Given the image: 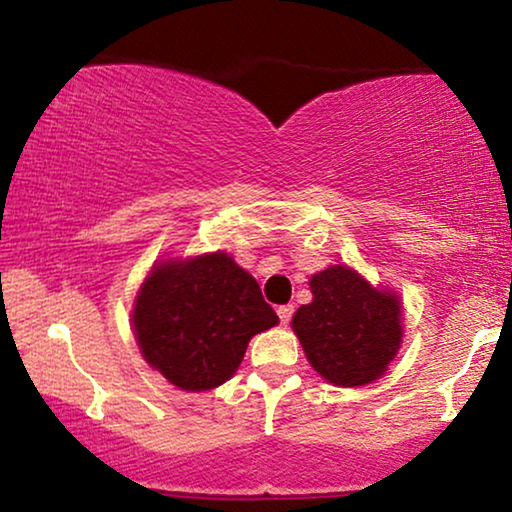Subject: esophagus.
<instances>
[{
  "label": "esophagus",
  "mask_w": 512,
  "mask_h": 512,
  "mask_svg": "<svg viewBox=\"0 0 512 512\" xmlns=\"http://www.w3.org/2000/svg\"><path fill=\"white\" fill-rule=\"evenodd\" d=\"M277 314H279V321H282V324L286 326L291 321V317H293V305H282L277 310Z\"/></svg>",
  "instance_id": "1"
}]
</instances>
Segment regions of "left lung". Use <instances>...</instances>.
I'll return each mask as SVG.
<instances>
[{"mask_svg": "<svg viewBox=\"0 0 512 512\" xmlns=\"http://www.w3.org/2000/svg\"><path fill=\"white\" fill-rule=\"evenodd\" d=\"M310 291L312 303L291 319L310 366L335 387L380 380L403 342L401 298L349 265L312 275Z\"/></svg>", "mask_w": 512, "mask_h": 512, "instance_id": "left-lung-1", "label": "left lung"}]
</instances>
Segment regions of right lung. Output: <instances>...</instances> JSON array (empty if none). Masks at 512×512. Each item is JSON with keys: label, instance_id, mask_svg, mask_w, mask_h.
Wrapping results in <instances>:
<instances>
[{"label": "right lung", "instance_id": "obj_1", "mask_svg": "<svg viewBox=\"0 0 512 512\" xmlns=\"http://www.w3.org/2000/svg\"><path fill=\"white\" fill-rule=\"evenodd\" d=\"M130 319L144 361L181 391L230 380L249 340L279 324L256 279L226 251L153 263Z\"/></svg>", "mask_w": 512, "mask_h": 512}]
</instances>
